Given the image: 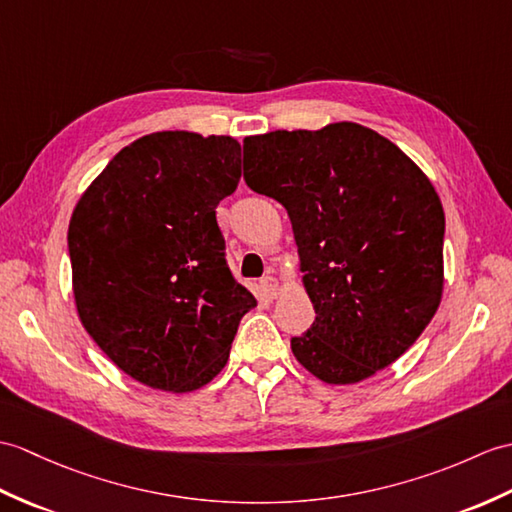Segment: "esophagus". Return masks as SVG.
I'll list each match as a JSON object with an SVG mask.
<instances>
[{"label":"esophagus","mask_w":512,"mask_h":512,"mask_svg":"<svg viewBox=\"0 0 512 512\" xmlns=\"http://www.w3.org/2000/svg\"><path fill=\"white\" fill-rule=\"evenodd\" d=\"M259 285H261V292H264L268 299H277V296H279V281H277V277L268 275V277H264V279L259 281Z\"/></svg>","instance_id":"1"}]
</instances>
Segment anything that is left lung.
Masks as SVG:
<instances>
[{
	"mask_svg": "<svg viewBox=\"0 0 512 512\" xmlns=\"http://www.w3.org/2000/svg\"><path fill=\"white\" fill-rule=\"evenodd\" d=\"M244 178L292 222L316 318L292 353L347 386L406 353L443 299L445 213L425 172L375 130L336 122L244 139Z\"/></svg>",
	"mask_w": 512,
	"mask_h": 512,
	"instance_id": "8db88e82",
	"label": "left lung"
}]
</instances>
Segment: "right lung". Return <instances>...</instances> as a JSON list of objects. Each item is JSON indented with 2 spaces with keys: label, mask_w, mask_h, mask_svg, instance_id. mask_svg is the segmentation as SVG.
<instances>
[{
  "label": "right lung",
  "mask_w": 512,
  "mask_h": 512,
  "mask_svg": "<svg viewBox=\"0 0 512 512\" xmlns=\"http://www.w3.org/2000/svg\"><path fill=\"white\" fill-rule=\"evenodd\" d=\"M240 176L237 139L163 130L117 152L76 202L67 244L78 318L139 384H209L257 305L229 272L216 222Z\"/></svg>",
  "instance_id": "1"
}]
</instances>
